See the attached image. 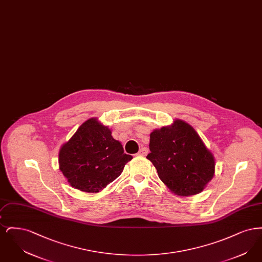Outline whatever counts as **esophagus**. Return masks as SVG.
<instances>
[{"label":"esophagus","mask_w":262,"mask_h":262,"mask_svg":"<svg viewBox=\"0 0 262 262\" xmlns=\"http://www.w3.org/2000/svg\"><path fill=\"white\" fill-rule=\"evenodd\" d=\"M147 153H148V149L146 148V147H141L139 151H138V155L139 156H146L147 155Z\"/></svg>","instance_id":"34e87169"}]
</instances>
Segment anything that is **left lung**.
<instances>
[{"label":"left lung","mask_w":262,"mask_h":262,"mask_svg":"<svg viewBox=\"0 0 262 262\" xmlns=\"http://www.w3.org/2000/svg\"><path fill=\"white\" fill-rule=\"evenodd\" d=\"M146 158L168 188L180 196L200 193L215 172V159L199 134L182 120L150 134Z\"/></svg>","instance_id":"left-lung-1"}]
</instances>
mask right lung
<instances>
[{
  "instance_id": "right-lung-1",
  "label": "right lung",
  "mask_w": 262,
  "mask_h": 262,
  "mask_svg": "<svg viewBox=\"0 0 262 262\" xmlns=\"http://www.w3.org/2000/svg\"><path fill=\"white\" fill-rule=\"evenodd\" d=\"M133 156L114 139L111 129L91 118L59 152L60 170L68 183L84 192H99L122 174Z\"/></svg>"
}]
</instances>
